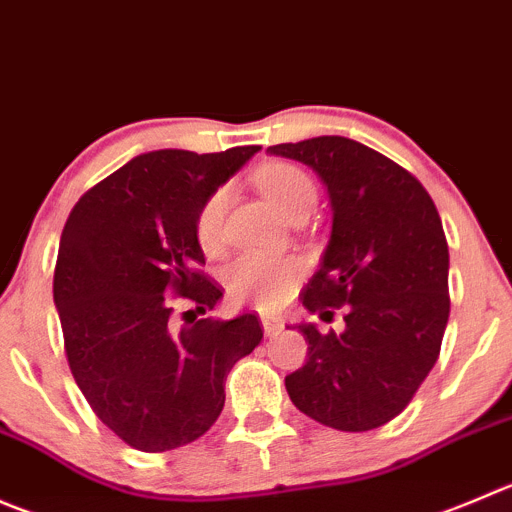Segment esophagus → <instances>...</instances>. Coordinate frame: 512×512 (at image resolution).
<instances>
[{"instance_id": "34e87169", "label": "esophagus", "mask_w": 512, "mask_h": 512, "mask_svg": "<svg viewBox=\"0 0 512 512\" xmlns=\"http://www.w3.org/2000/svg\"><path fill=\"white\" fill-rule=\"evenodd\" d=\"M282 327H285V322H282L280 317H275V315H262V330H265L267 337L280 335Z\"/></svg>"}]
</instances>
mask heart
Segmentation results:
<instances>
[{
    "instance_id": "heart-1",
    "label": "heart",
    "mask_w": 512,
    "mask_h": 512,
    "mask_svg": "<svg viewBox=\"0 0 512 512\" xmlns=\"http://www.w3.org/2000/svg\"><path fill=\"white\" fill-rule=\"evenodd\" d=\"M255 182L267 202L285 220L307 215L317 200L312 177L302 167L290 165V162H270V165L260 167ZM227 197H230L227 187H220L197 210L195 235L205 252H217L225 242ZM297 272H300V265L290 257L245 255L227 267L225 285L232 300L255 302L265 310H272L287 300L297 280Z\"/></svg>"
}]
</instances>
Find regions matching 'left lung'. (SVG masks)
Listing matches in <instances>:
<instances>
[{
  "mask_svg": "<svg viewBox=\"0 0 512 512\" xmlns=\"http://www.w3.org/2000/svg\"><path fill=\"white\" fill-rule=\"evenodd\" d=\"M312 167L327 187L332 232L302 305L320 317L345 307V330H297L307 362L285 377L300 413L365 433L398 418L440 355L450 315L448 240L425 187L380 152L347 137L270 147Z\"/></svg>",
  "mask_w": 512,
  "mask_h": 512,
  "instance_id": "obj_1",
  "label": "left lung"
}]
</instances>
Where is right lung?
Segmentation results:
<instances>
[{
    "label": "right lung",
    "mask_w": 512,
    "mask_h": 512,
    "mask_svg": "<svg viewBox=\"0 0 512 512\" xmlns=\"http://www.w3.org/2000/svg\"><path fill=\"white\" fill-rule=\"evenodd\" d=\"M255 152H147L84 192L62 230L54 305L69 370L94 415L142 453L202 438L222 413L227 372L262 340L250 312L172 320V297L197 312L220 302L200 270L195 217Z\"/></svg>",
    "instance_id": "right-lung-1"
}]
</instances>
